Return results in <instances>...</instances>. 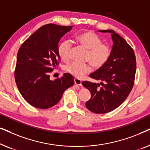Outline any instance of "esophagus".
<instances>
[{
  "label": "esophagus",
  "instance_id": "obj_1",
  "mask_svg": "<svg viewBox=\"0 0 150 150\" xmlns=\"http://www.w3.org/2000/svg\"><path fill=\"white\" fill-rule=\"evenodd\" d=\"M74 83L76 85L82 86V81L79 79H74Z\"/></svg>",
  "mask_w": 150,
  "mask_h": 150
}]
</instances>
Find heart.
Listing matches in <instances>:
<instances>
[{
  "label": "heart",
  "instance_id": "1",
  "mask_svg": "<svg viewBox=\"0 0 150 150\" xmlns=\"http://www.w3.org/2000/svg\"><path fill=\"white\" fill-rule=\"evenodd\" d=\"M77 42L88 50L86 60L89 61L96 68L104 66L109 60L111 48L106 44H102V39L91 31L81 33L76 36ZM71 43L69 40L63 41L58 46V54L61 60L67 61L70 57ZM67 73L76 78H81L91 71L90 63L71 62L64 67Z\"/></svg>",
  "mask_w": 150,
  "mask_h": 150
}]
</instances>
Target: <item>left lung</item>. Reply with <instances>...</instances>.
I'll return each mask as SVG.
<instances>
[{
  "label": "left lung",
  "mask_w": 150,
  "mask_h": 150,
  "mask_svg": "<svg viewBox=\"0 0 150 150\" xmlns=\"http://www.w3.org/2000/svg\"><path fill=\"white\" fill-rule=\"evenodd\" d=\"M111 34L112 47L109 60L104 66L90 74L100 84L84 81V87L91 92V98L85 106L97 114L110 112L121 105L130 94L134 85L136 72L134 52L126 41L113 30H100Z\"/></svg>",
  "instance_id": "1"
}]
</instances>
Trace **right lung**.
I'll return each mask as SVG.
<instances>
[{"label": "right lung", "mask_w": 150, "mask_h": 150, "mask_svg": "<svg viewBox=\"0 0 150 150\" xmlns=\"http://www.w3.org/2000/svg\"><path fill=\"white\" fill-rule=\"evenodd\" d=\"M71 26L48 24L32 34L18 50L15 80L24 99L34 107L46 109L60 101L63 92L74 83L72 76L65 73L51 81L50 74L59 65V42Z\"/></svg>", "instance_id": "add662e5"}]
</instances>
